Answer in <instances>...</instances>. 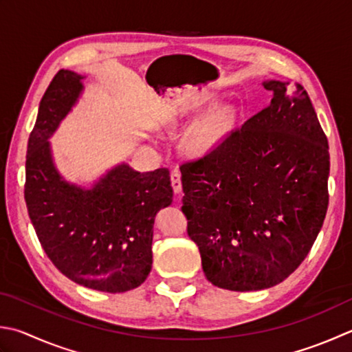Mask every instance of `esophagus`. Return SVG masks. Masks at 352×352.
<instances>
[{"label":"esophagus","instance_id":"1","mask_svg":"<svg viewBox=\"0 0 352 352\" xmlns=\"http://www.w3.org/2000/svg\"><path fill=\"white\" fill-rule=\"evenodd\" d=\"M170 181H171V187H173L175 193H181V191H182V182H181V173H179L177 170L171 171Z\"/></svg>","mask_w":352,"mask_h":352}]
</instances>
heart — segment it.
Here are the masks:
<instances>
[{"label":"heart","mask_w":352,"mask_h":352,"mask_svg":"<svg viewBox=\"0 0 352 352\" xmlns=\"http://www.w3.org/2000/svg\"><path fill=\"white\" fill-rule=\"evenodd\" d=\"M233 109L223 107L211 113L190 136V147L196 153H204L217 145L234 127Z\"/></svg>","instance_id":"1"}]
</instances>
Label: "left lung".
Segmentation results:
<instances>
[{
	"label": "left lung",
	"mask_w": 352,
	"mask_h": 352,
	"mask_svg": "<svg viewBox=\"0 0 352 352\" xmlns=\"http://www.w3.org/2000/svg\"><path fill=\"white\" fill-rule=\"evenodd\" d=\"M267 107L181 165L182 213L207 279L265 289L297 270L328 208L329 153L300 84L265 82Z\"/></svg>",
	"instance_id": "1"
}]
</instances>
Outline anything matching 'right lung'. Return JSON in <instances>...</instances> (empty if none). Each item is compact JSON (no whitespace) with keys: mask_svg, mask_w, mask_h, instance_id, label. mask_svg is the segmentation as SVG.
Returning <instances> with one entry per match:
<instances>
[{"mask_svg":"<svg viewBox=\"0 0 352 352\" xmlns=\"http://www.w3.org/2000/svg\"><path fill=\"white\" fill-rule=\"evenodd\" d=\"M82 89L81 76L59 70L39 102L25 156L29 217L52 263L82 287L124 293L151 270L155 216L171 204L170 171L139 173L119 165L91 190L64 182L47 139Z\"/></svg>","mask_w":352,"mask_h":352,"instance_id":"right-lung-1","label":"right lung"}]
</instances>
